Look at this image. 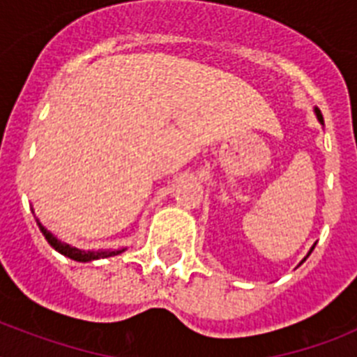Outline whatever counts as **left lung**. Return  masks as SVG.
<instances>
[{
  "instance_id": "8db88e82",
  "label": "left lung",
  "mask_w": 357,
  "mask_h": 357,
  "mask_svg": "<svg viewBox=\"0 0 357 357\" xmlns=\"http://www.w3.org/2000/svg\"><path fill=\"white\" fill-rule=\"evenodd\" d=\"M314 112H317V118H318V121L321 123V125H324V118H321V112L318 109H314ZM314 248V247H313ZM313 248H311V250H309V254H311V252H313ZM307 254V255H309ZM307 255H305V257H307ZM305 257H304V261H305Z\"/></svg>"
}]
</instances>
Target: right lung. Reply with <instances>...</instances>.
Here are the masks:
<instances>
[{
  "mask_svg": "<svg viewBox=\"0 0 357 357\" xmlns=\"http://www.w3.org/2000/svg\"><path fill=\"white\" fill-rule=\"evenodd\" d=\"M37 225H39L44 238L48 239V243L56 252H61L62 255H66V257H69V259L73 261H78V263H89V261L105 259V257H112V255H118L121 254V252L127 250V248H119V250H80V248L71 247L68 243H62L61 239H56L55 236H53L50 230L44 229L39 222H37Z\"/></svg>",
  "mask_w": 357,
  "mask_h": 357,
  "instance_id": "add662e5",
  "label": "right lung"
}]
</instances>
